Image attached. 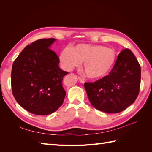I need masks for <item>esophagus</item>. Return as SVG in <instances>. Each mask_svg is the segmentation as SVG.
Here are the masks:
<instances>
[{
    "instance_id": "34e87169",
    "label": "esophagus",
    "mask_w": 152,
    "mask_h": 152,
    "mask_svg": "<svg viewBox=\"0 0 152 152\" xmlns=\"http://www.w3.org/2000/svg\"><path fill=\"white\" fill-rule=\"evenodd\" d=\"M79 82H80L81 84H84V82H85L84 80V79H82V78H80V77H79Z\"/></svg>"
}]
</instances>
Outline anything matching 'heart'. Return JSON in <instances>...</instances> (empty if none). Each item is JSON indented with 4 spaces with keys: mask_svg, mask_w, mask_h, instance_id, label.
I'll list each match as a JSON object with an SVG mask.
<instances>
[{
    "mask_svg": "<svg viewBox=\"0 0 152 152\" xmlns=\"http://www.w3.org/2000/svg\"><path fill=\"white\" fill-rule=\"evenodd\" d=\"M117 59L113 49L102 45L79 44L66 48L60 53L59 61L66 70H71L83 63L86 77L91 80H99L107 76L113 69Z\"/></svg>",
    "mask_w": 152,
    "mask_h": 152,
    "instance_id": "obj_1",
    "label": "heart"
}]
</instances>
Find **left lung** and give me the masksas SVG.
Segmentation results:
<instances>
[{
  "label": "left lung",
  "mask_w": 152,
  "mask_h": 152,
  "mask_svg": "<svg viewBox=\"0 0 152 152\" xmlns=\"http://www.w3.org/2000/svg\"><path fill=\"white\" fill-rule=\"evenodd\" d=\"M141 67L131 50H122L109 75L84 87L91 104L99 111L119 113L135 102L139 94Z\"/></svg>",
  "instance_id": "1"
}]
</instances>
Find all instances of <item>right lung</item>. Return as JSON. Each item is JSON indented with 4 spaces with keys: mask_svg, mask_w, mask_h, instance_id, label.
I'll return each instance as SVG.
<instances>
[{
    "mask_svg": "<svg viewBox=\"0 0 152 152\" xmlns=\"http://www.w3.org/2000/svg\"><path fill=\"white\" fill-rule=\"evenodd\" d=\"M56 40L51 38L35 41L26 46L13 63V96L21 107L33 114L54 112L65 97L62 80L68 72L59 68V58L50 49Z\"/></svg>",
    "mask_w": 152,
    "mask_h": 152,
    "instance_id": "obj_1",
    "label": "right lung"
}]
</instances>
